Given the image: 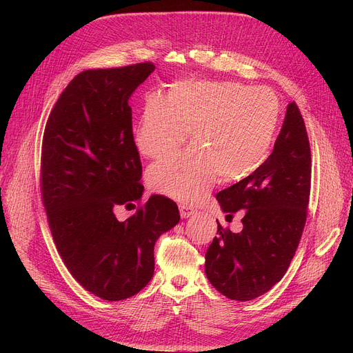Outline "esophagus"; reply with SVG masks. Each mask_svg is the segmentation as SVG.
<instances>
[{
	"mask_svg": "<svg viewBox=\"0 0 353 353\" xmlns=\"http://www.w3.org/2000/svg\"><path fill=\"white\" fill-rule=\"evenodd\" d=\"M180 208V215H181V218H190V216H192V215H195L196 214V211L194 210V208H191V207H187V205H180L179 207Z\"/></svg>",
	"mask_w": 353,
	"mask_h": 353,
	"instance_id": "obj_1",
	"label": "esophagus"
}]
</instances>
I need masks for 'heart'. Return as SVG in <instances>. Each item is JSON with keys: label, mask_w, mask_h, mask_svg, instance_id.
<instances>
[{"label": "heart", "mask_w": 353, "mask_h": 353, "mask_svg": "<svg viewBox=\"0 0 353 353\" xmlns=\"http://www.w3.org/2000/svg\"><path fill=\"white\" fill-rule=\"evenodd\" d=\"M279 119L271 89L239 82L185 79L170 85L165 99L148 96L134 135L139 152L167 155L187 129L194 143L148 169L150 190L191 205L205 198L218 176L225 183L250 176L267 159Z\"/></svg>", "instance_id": "obj_1"}]
</instances>
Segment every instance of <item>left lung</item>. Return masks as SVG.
<instances>
[{"label": "left lung", "mask_w": 353, "mask_h": 353, "mask_svg": "<svg viewBox=\"0 0 353 353\" xmlns=\"http://www.w3.org/2000/svg\"><path fill=\"white\" fill-rule=\"evenodd\" d=\"M312 180L305 120L286 108L272 154L250 176L216 194L226 219L241 211L240 233L223 230L205 254L211 285L232 300H253L282 279L303 233Z\"/></svg>", "instance_id": "8db88e82"}]
</instances>
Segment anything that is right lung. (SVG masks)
Here are the masks:
<instances>
[{
  "instance_id": "obj_1",
  "label": "right lung",
  "mask_w": 353,
  "mask_h": 353,
  "mask_svg": "<svg viewBox=\"0 0 353 353\" xmlns=\"http://www.w3.org/2000/svg\"><path fill=\"white\" fill-rule=\"evenodd\" d=\"M154 71L152 63L82 71L43 137L41 195L59 253L82 288L109 301L148 285L157 240L180 221L174 201L162 195H150L124 222L114 214L142 198L128 100Z\"/></svg>"
}]
</instances>
